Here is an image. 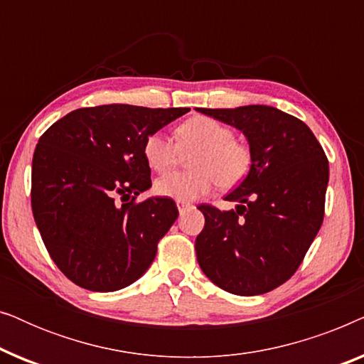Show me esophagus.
Returning <instances> with one entry per match:
<instances>
[{
	"label": "esophagus",
	"mask_w": 364,
	"mask_h": 364,
	"mask_svg": "<svg viewBox=\"0 0 364 364\" xmlns=\"http://www.w3.org/2000/svg\"><path fill=\"white\" fill-rule=\"evenodd\" d=\"M177 207H178V212H183V210H186V208H191V207H192V203H188V202H182V200H177Z\"/></svg>",
	"instance_id": "esophagus-1"
}]
</instances>
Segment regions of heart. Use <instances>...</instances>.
Returning <instances> with one entry per match:
<instances>
[{
    "instance_id": "obj_1",
    "label": "heart",
    "mask_w": 364,
    "mask_h": 364,
    "mask_svg": "<svg viewBox=\"0 0 364 364\" xmlns=\"http://www.w3.org/2000/svg\"><path fill=\"white\" fill-rule=\"evenodd\" d=\"M177 142L162 132H154L144 142V157L156 172H168L191 154L192 171L168 173L157 178L154 188L159 196L173 200H192L207 196L218 183L232 188L247 177L252 167V149L235 139L232 127L217 119L197 116L182 122L176 131Z\"/></svg>"
}]
</instances>
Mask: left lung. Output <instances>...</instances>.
I'll list each match as a JSON object with an SVG mask.
<instances>
[{
    "label": "left lung",
    "mask_w": 364,
    "mask_h": 364,
    "mask_svg": "<svg viewBox=\"0 0 364 364\" xmlns=\"http://www.w3.org/2000/svg\"><path fill=\"white\" fill-rule=\"evenodd\" d=\"M198 112L240 129L252 149L248 176L225 200L197 208L205 227L196 252L202 272L233 295L272 291L301 265L325 217L330 167L321 144L300 119L270 106Z\"/></svg>",
    "instance_id": "8db88e82"
}]
</instances>
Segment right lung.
<instances>
[{"mask_svg":"<svg viewBox=\"0 0 364 364\" xmlns=\"http://www.w3.org/2000/svg\"><path fill=\"white\" fill-rule=\"evenodd\" d=\"M188 107H82L39 137L31 171L34 222L59 270L77 287L116 291L151 267L178 215L152 186L144 142Z\"/></svg>","mask_w":364,"mask_h":364,"instance_id":"obj_1","label":"right lung"}]
</instances>
